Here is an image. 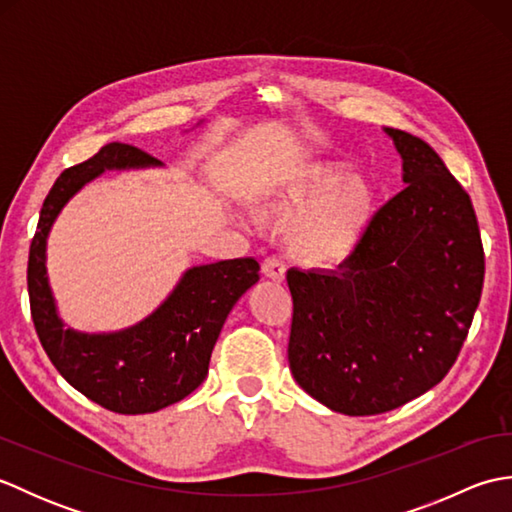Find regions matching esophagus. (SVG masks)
I'll list each match as a JSON object with an SVG mask.
<instances>
[{"mask_svg":"<svg viewBox=\"0 0 512 512\" xmlns=\"http://www.w3.org/2000/svg\"><path fill=\"white\" fill-rule=\"evenodd\" d=\"M262 273H264V277L273 279V281H284L286 279V264L277 257H268L262 264Z\"/></svg>","mask_w":512,"mask_h":512,"instance_id":"34e87169","label":"esophagus"}]
</instances>
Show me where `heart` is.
Here are the masks:
<instances>
[{"label": "heart", "instance_id": "b5f03b06", "mask_svg": "<svg viewBox=\"0 0 512 512\" xmlns=\"http://www.w3.org/2000/svg\"><path fill=\"white\" fill-rule=\"evenodd\" d=\"M259 206L270 217H292L288 244L312 266H332L350 257L363 242L374 215V191L358 173L334 162L290 167L264 189Z\"/></svg>", "mask_w": 512, "mask_h": 512}]
</instances>
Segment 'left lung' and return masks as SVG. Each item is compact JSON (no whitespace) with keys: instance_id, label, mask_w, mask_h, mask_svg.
Returning a JSON list of instances; mask_svg holds the SVG:
<instances>
[{"instance_id":"1","label":"left lung","mask_w":512,"mask_h":512,"mask_svg":"<svg viewBox=\"0 0 512 512\" xmlns=\"http://www.w3.org/2000/svg\"><path fill=\"white\" fill-rule=\"evenodd\" d=\"M407 187L334 270H288L292 376L345 416H376L449 374L484 286L469 193L422 138L387 127Z\"/></svg>"}]
</instances>
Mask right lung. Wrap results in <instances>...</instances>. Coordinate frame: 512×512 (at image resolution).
I'll use <instances>...</instances> for the list:
<instances>
[{"instance_id":"obj_1","label":"right lung","mask_w":512,"mask_h":512,"mask_svg":"<svg viewBox=\"0 0 512 512\" xmlns=\"http://www.w3.org/2000/svg\"><path fill=\"white\" fill-rule=\"evenodd\" d=\"M158 165L147 151L110 143L68 167L41 206L28 255L30 314L57 372L83 396L116 413H149L189 396L209 372L211 352L237 299L257 284L253 257L195 266L162 306L138 325L114 334L65 330L46 277V237L63 204L105 169Z\"/></svg>"}]
</instances>
